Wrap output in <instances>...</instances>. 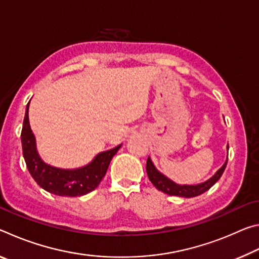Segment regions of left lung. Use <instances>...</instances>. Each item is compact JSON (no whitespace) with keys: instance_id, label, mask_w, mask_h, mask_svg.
<instances>
[{"instance_id":"1","label":"left lung","mask_w":259,"mask_h":259,"mask_svg":"<svg viewBox=\"0 0 259 259\" xmlns=\"http://www.w3.org/2000/svg\"><path fill=\"white\" fill-rule=\"evenodd\" d=\"M227 150H229V145H227ZM226 164H227V161L211 178L208 179L207 182H204L202 184H199V185H178V184L174 183L172 181H170V179L163 176L161 172L157 171L154 164L152 163L150 157L147 159L146 171L151 183L159 191L169 195L182 196V198H193V196H198L200 194H202V193L207 192L210 187L213 186L218 179L222 177V175L226 168Z\"/></svg>"}]
</instances>
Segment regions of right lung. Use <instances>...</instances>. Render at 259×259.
<instances>
[{
	"instance_id": "add662e5",
	"label": "right lung",
	"mask_w": 259,
	"mask_h": 259,
	"mask_svg": "<svg viewBox=\"0 0 259 259\" xmlns=\"http://www.w3.org/2000/svg\"><path fill=\"white\" fill-rule=\"evenodd\" d=\"M28 106L26 107L24 124L21 129L23 154L30 176L43 190L59 196H81L94 191L104 178L109 162L121 145L99 153L94 161L85 166L74 170H64L46 164L36 152L35 137L28 120Z\"/></svg>"
}]
</instances>
